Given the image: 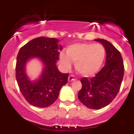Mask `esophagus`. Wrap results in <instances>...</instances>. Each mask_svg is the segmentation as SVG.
<instances>
[{"mask_svg":"<svg viewBox=\"0 0 134 134\" xmlns=\"http://www.w3.org/2000/svg\"><path fill=\"white\" fill-rule=\"evenodd\" d=\"M75 79H76V78H75V76H72V75H70V76H69L68 81H69V82H72V81H74Z\"/></svg>","mask_w":134,"mask_h":134,"instance_id":"1","label":"esophagus"}]
</instances>
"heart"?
<instances>
[{
    "instance_id": "b5f03b06",
    "label": "heart",
    "mask_w": 134,
    "mask_h": 134,
    "mask_svg": "<svg viewBox=\"0 0 134 134\" xmlns=\"http://www.w3.org/2000/svg\"><path fill=\"white\" fill-rule=\"evenodd\" d=\"M106 57L105 48L101 44L76 43L69 46L67 53L61 52L59 58L65 68L75 63V68L82 76H92L96 74L103 64Z\"/></svg>"
}]
</instances>
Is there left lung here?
Masks as SVG:
<instances>
[{
    "mask_svg": "<svg viewBox=\"0 0 134 134\" xmlns=\"http://www.w3.org/2000/svg\"><path fill=\"white\" fill-rule=\"evenodd\" d=\"M94 40L102 43L105 48V65L93 78L81 79L82 88L78 93V98L89 108L100 109L108 105L119 92L124 65L120 52L111 43L104 39Z\"/></svg>",
    "mask_w": 134,
    "mask_h": 134,
    "instance_id": "8db88e82",
    "label": "left lung"
}]
</instances>
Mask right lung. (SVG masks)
I'll list each match as a JSON object with an SVG mask.
<instances>
[{
	"mask_svg": "<svg viewBox=\"0 0 134 134\" xmlns=\"http://www.w3.org/2000/svg\"><path fill=\"white\" fill-rule=\"evenodd\" d=\"M57 38L38 37L20 48L17 56L16 77L19 90L27 102L34 107L46 108L57 99L60 91L67 84L69 74L58 71L56 65L62 47ZM38 58L44 63L41 77L31 81L25 74V64L31 58Z\"/></svg>",
	"mask_w": 134,
	"mask_h": 134,
	"instance_id": "right-lung-1",
	"label": "right lung"
}]
</instances>
